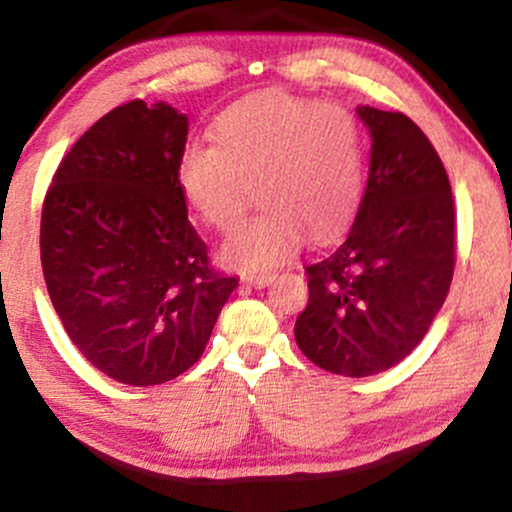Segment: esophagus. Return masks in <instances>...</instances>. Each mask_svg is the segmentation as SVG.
Here are the masks:
<instances>
[{
  "label": "esophagus",
  "mask_w": 512,
  "mask_h": 512,
  "mask_svg": "<svg viewBox=\"0 0 512 512\" xmlns=\"http://www.w3.org/2000/svg\"><path fill=\"white\" fill-rule=\"evenodd\" d=\"M271 281H274V274H271V271H262V274L243 276V283L245 285H252V288H264V285H269Z\"/></svg>",
  "instance_id": "obj_1"
}]
</instances>
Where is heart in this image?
Wrapping results in <instances>:
<instances>
[{
  "mask_svg": "<svg viewBox=\"0 0 512 512\" xmlns=\"http://www.w3.org/2000/svg\"><path fill=\"white\" fill-rule=\"evenodd\" d=\"M214 145L189 142L177 182L189 206L217 231H231L252 203L262 213L224 243L231 267L260 271L281 264L309 231L335 234L363 196V138L339 102L262 93L236 102L213 124Z\"/></svg>",
  "mask_w": 512,
  "mask_h": 512,
  "instance_id": "b5f03b06",
  "label": "heart"
}]
</instances>
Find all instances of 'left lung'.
<instances>
[{"instance_id": "obj_1", "label": "left lung", "mask_w": 512, "mask_h": 512, "mask_svg": "<svg viewBox=\"0 0 512 512\" xmlns=\"http://www.w3.org/2000/svg\"><path fill=\"white\" fill-rule=\"evenodd\" d=\"M370 128V177L351 229L306 264L309 304L297 346L311 363L370 377L417 349L445 304L456 264L447 170L403 112L358 107Z\"/></svg>"}]
</instances>
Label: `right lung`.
I'll list each match as a JSON object with an SVG mask.
<instances>
[{
    "instance_id": "right-lung-1",
    "label": "right lung",
    "mask_w": 512,
    "mask_h": 512,
    "mask_svg": "<svg viewBox=\"0 0 512 512\" xmlns=\"http://www.w3.org/2000/svg\"><path fill=\"white\" fill-rule=\"evenodd\" d=\"M187 128L166 102L114 107L74 142L44 199L53 309L81 356L128 386L187 372L238 285L213 269L187 217L177 182Z\"/></svg>"
}]
</instances>
